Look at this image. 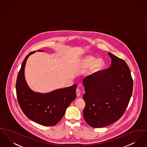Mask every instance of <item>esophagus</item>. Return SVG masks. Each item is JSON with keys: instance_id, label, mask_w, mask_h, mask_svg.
I'll return each instance as SVG.
<instances>
[{"instance_id": "obj_1", "label": "esophagus", "mask_w": 147, "mask_h": 147, "mask_svg": "<svg viewBox=\"0 0 147 147\" xmlns=\"http://www.w3.org/2000/svg\"><path fill=\"white\" fill-rule=\"evenodd\" d=\"M76 94H77V96H80V91L79 89H77V90H76Z\"/></svg>"}]
</instances>
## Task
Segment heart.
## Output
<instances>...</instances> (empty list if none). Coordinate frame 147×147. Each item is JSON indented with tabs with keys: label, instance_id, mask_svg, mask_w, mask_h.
Instances as JSON below:
<instances>
[{
	"label": "heart",
	"instance_id": "obj_1",
	"mask_svg": "<svg viewBox=\"0 0 147 147\" xmlns=\"http://www.w3.org/2000/svg\"><path fill=\"white\" fill-rule=\"evenodd\" d=\"M82 64L86 68L90 67V73L94 74L103 68L105 62L103 59H97L92 55H88L82 59Z\"/></svg>",
	"mask_w": 147,
	"mask_h": 147
}]
</instances>
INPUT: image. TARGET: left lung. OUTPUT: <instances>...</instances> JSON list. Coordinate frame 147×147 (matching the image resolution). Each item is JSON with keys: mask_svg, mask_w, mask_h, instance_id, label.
Wrapping results in <instances>:
<instances>
[{"mask_svg": "<svg viewBox=\"0 0 147 147\" xmlns=\"http://www.w3.org/2000/svg\"><path fill=\"white\" fill-rule=\"evenodd\" d=\"M111 67L83 81L86 93L83 117L92 127L102 128L119 120L132 94L133 82L125 61L108 53Z\"/></svg>", "mask_w": 147, "mask_h": 147, "instance_id": "left-lung-1", "label": "left lung"}]
</instances>
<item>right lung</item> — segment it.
<instances>
[{
	"mask_svg": "<svg viewBox=\"0 0 147 147\" xmlns=\"http://www.w3.org/2000/svg\"><path fill=\"white\" fill-rule=\"evenodd\" d=\"M34 53L35 51L30 52L25 58L18 73L16 82L18 101L28 118L44 126H53L61 121L68 107L76 99L77 85L47 93L32 90L26 83L24 70L28 57Z\"/></svg>",
	"mask_w": 147,
	"mask_h": 147,
	"instance_id": "right-lung-1",
	"label": "right lung"
}]
</instances>
